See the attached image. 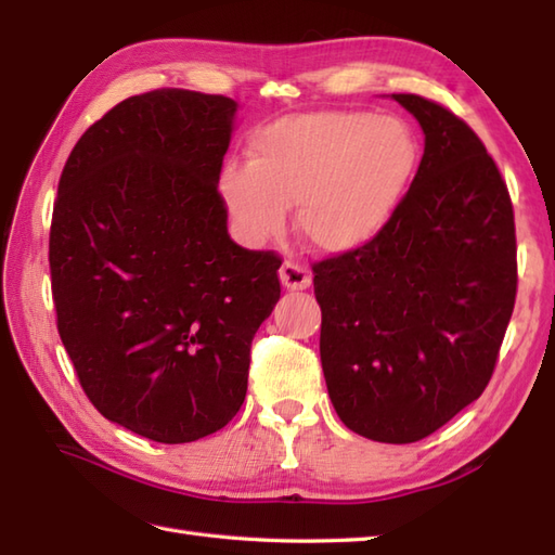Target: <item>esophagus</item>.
I'll return each instance as SVG.
<instances>
[{
  "label": "esophagus",
  "instance_id": "obj_1",
  "mask_svg": "<svg viewBox=\"0 0 555 555\" xmlns=\"http://www.w3.org/2000/svg\"><path fill=\"white\" fill-rule=\"evenodd\" d=\"M279 276H281V284L291 291L310 288V284H312V271L302 262H296V259H286V262L279 269Z\"/></svg>",
  "mask_w": 555,
  "mask_h": 555
}]
</instances>
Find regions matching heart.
<instances>
[{
  "instance_id": "1",
  "label": "heart",
  "mask_w": 555,
  "mask_h": 555,
  "mask_svg": "<svg viewBox=\"0 0 555 555\" xmlns=\"http://www.w3.org/2000/svg\"><path fill=\"white\" fill-rule=\"evenodd\" d=\"M415 167L417 143L396 116L293 114L257 133L247 164L223 171L221 193L247 241L274 238L298 207L302 238L344 255L388 227Z\"/></svg>"
}]
</instances>
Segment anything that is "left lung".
Here are the masks:
<instances>
[{
  "label": "left lung",
  "mask_w": 555,
  "mask_h": 555,
  "mask_svg": "<svg viewBox=\"0 0 555 555\" xmlns=\"http://www.w3.org/2000/svg\"><path fill=\"white\" fill-rule=\"evenodd\" d=\"M393 100L424 131L415 179L372 243L312 271L340 422L415 443L485 393L515 308L517 245L508 185L479 135L439 102Z\"/></svg>",
  "instance_id": "8db88e82"
}]
</instances>
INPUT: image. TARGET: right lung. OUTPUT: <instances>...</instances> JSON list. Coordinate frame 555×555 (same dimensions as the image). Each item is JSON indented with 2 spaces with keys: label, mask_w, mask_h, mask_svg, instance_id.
<instances>
[{
  "label": "right lung",
  "mask_w": 555,
  "mask_h": 555,
  "mask_svg": "<svg viewBox=\"0 0 555 555\" xmlns=\"http://www.w3.org/2000/svg\"><path fill=\"white\" fill-rule=\"evenodd\" d=\"M235 104L159 88L80 135L50 229L56 328L104 417L188 443L235 417L281 257L231 241L219 193Z\"/></svg>",
  "instance_id": "add662e5"
}]
</instances>
